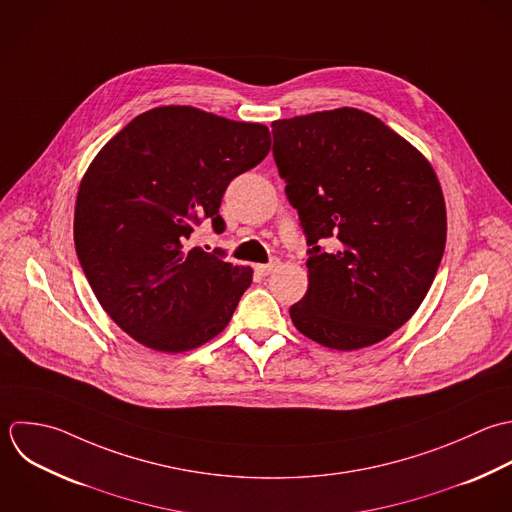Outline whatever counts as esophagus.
I'll return each mask as SVG.
<instances>
[{
  "label": "esophagus",
  "mask_w": 512,
  "mask_h": 512,
  "mask_svg": "<svg viewBox=\"0 0 512 512\" xmlns=\"http://www.w3.org/2000/svg\"><path fill=\"white\" fill-rule=\"evenodd\" d=\"M277 265H279V259H277V257H273L269 263L255 265V271H257L259 275H271V273L277 269Z\"/></svg>",
  "instance_id": "obj_1"
}]
</instances>
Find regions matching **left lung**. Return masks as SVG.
Wrapping results in <instances>:
<instances>
[{
    "instance_id": "1",
    "label": "left lung",
    "mask_w": 512,
    "mask_h": 512,
    "mask_svg": "<svg viewBox=\"0 0 512 512\" xmlns=\"http://www.w3.org/2000/svg\"><path fill=\"white\" fill-rule=\"evenodd\" d=\"M271 127L309 245V289L289 309L293 325L337 351L387 339L419 309L445 253L447 209L431 163L353 107Z\"/></svg>"
}]
</instances>
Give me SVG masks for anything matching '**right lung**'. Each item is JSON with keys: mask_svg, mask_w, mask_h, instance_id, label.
I'll list each match as a JSON object with an SVG mask.
<instances>
[{"mask_svg": "<svg viewBox=\"0 0 512 512\" xmlns=\"http://www.w3.org/2000/svg\"><path fill=\"white\" fill-rule=\"evenodd\" d=\"M271 133L189 105L129 121L81 179L73 239L103 311L137 343L183 353L219 335L251 285V267L189 247L201 221L225 231L227 185L261 163Z\"/></svg>", "mask_w": 512, "mask_h": 512, "instance_id": "right-lung-1", "label": "right lung"}]
</instances>
